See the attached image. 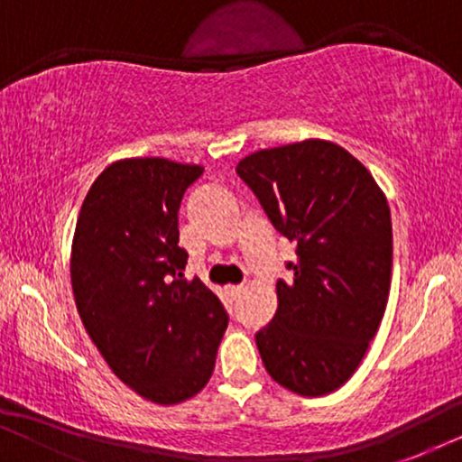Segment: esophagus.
Instances as JSON below:
<instances>
[{"label":"esophagus","instance_id":"esophagus-1","mask_svg":"<svg viewBox=\"0 0 462 462\" xmlns=\"http://www.w3.org/2000/svg\"><path fill=\"white\" fill-rule=\"evenodd\" d=\"M243 291V284H230L227 286V293L230 295H238Z\"/></svg>","mask_w":462,"mask_h":462}]
</instances>
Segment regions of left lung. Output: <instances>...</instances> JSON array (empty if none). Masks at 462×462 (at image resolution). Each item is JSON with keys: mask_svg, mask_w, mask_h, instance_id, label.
Here are the masks:
<instances>
[{"mask_svg": "<svg viewBox=\"0 0 462 462\" xmlns=\"http://www.w3.org/2000/svg\"><path fill=\"white\" fill-rule=\"evenodd\" d=\"M236 173L298 247L293 280H278V310L256 334L264 369L298 395L332 393L358 369L389 300L384 190L358 158L323 139L254 152Z\"/></svg>", "mask_w": 462, "mask_h": 462, "instance_id": "obj_1", "label": "left lung"}]
</instances>
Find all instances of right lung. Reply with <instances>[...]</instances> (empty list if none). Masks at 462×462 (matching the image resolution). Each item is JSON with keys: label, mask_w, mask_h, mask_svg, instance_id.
<instances>
[{"label": "right lung", "mask_w": 462, "mask_h": 462, "mask_svg": "<svg viewBox=\"0 0 462 462\" xmlns=\"http://www.w3.org/2000/svg\"><path fill=\"white\" fill-rule=\"evenodd\" d=\"M204 167L124 158L99 173L71 243L73 298L106 365L161 406L198 395L227 328L224 304L199 278H184L178 208Z\"/></svg>", "instance_id": "add662e5"}]
</instances>
